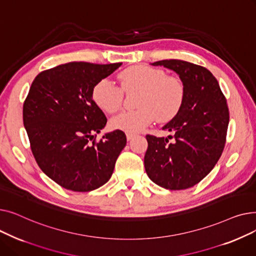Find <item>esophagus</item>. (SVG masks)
<instances>
[{
	"label": "esophagus",
	"instance_id": "1",
	"mask_svg": "<svg viewBox=\"0 0 256 256\" xmlns=\"http://www.w3.org/2000/svg\"><path fill=\"white\" fill-rule=\"evenodd\" d=\"M135 137H136L135 134H132V132H128V134H126V139H128V141L132 140Z\"/></svg>",
	"mask_w": 256,
	"mask_h": 256
}]
</instances>
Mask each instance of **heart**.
I'll return each instance as SVG.
<instances>
[{
	"label": "heart",
	"instance_id": "1",
	"mask_svg": "<svg viewBox=\"0 0 256 256\" xmlns=\"http://www.w3.org/2000/svg\"><path fill=\"white\" fill-rule=\"evenodd\" d=\"M124 91L139 90L135 111H124L112 118L114 128L128 132H138L158 118L168 121L176 116L184 100V85L174 76H166L162 70L145 65H134L118 74ZM93 100L104 112H117L124 100V92L110 80L104 78L94 86Z\"/></svg>",
	"mask_w": 256,
	"mask_h": 256
}]
</instances>
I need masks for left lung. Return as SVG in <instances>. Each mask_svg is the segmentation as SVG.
Instances as JSON below:
<instances>
[{
  "instance_id": "1",
  "label": "left lung",
  "mask_w": 256,
  "mask_h": 256,
  "mask_svg": "<svg viewBox=\"0 0 256 256\" xmlns=\"http://www.w3.org/2000/svg\"><path fill=\"white\" fill-rule=\"evenodd\" d=\"M152 65L176 72L186 92L180 110L162 128L174 134V141L146 136L145 171L165 189H188L204 180L222 154L230 122L226 100L216 78L202 66L176 59Z\"/></svg>"
}]
</instances>
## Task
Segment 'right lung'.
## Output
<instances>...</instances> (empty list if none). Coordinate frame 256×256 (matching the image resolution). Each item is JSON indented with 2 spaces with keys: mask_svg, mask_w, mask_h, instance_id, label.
I'll use <instances>...</instances> for the list:
<instances>
[{
  "mask_svg": "<svg viewBox=\"0 0 256 256\" xmlns=\"http://www.w3.org/2000/svg\"><path fill=\"white\" fill-rule=\"evenodd\" d=\"M121 64L70 62L33 80L24 104V126L38 166L64 189L93 191L112 176L126 137L116 130L96 141L106 118L92 91Z\"/></svg>",
  "mask_w": 256,
  "mask_h": 256,
  "instance_id": "add662e5",
  "label": "right lung"
}]
</instances>
